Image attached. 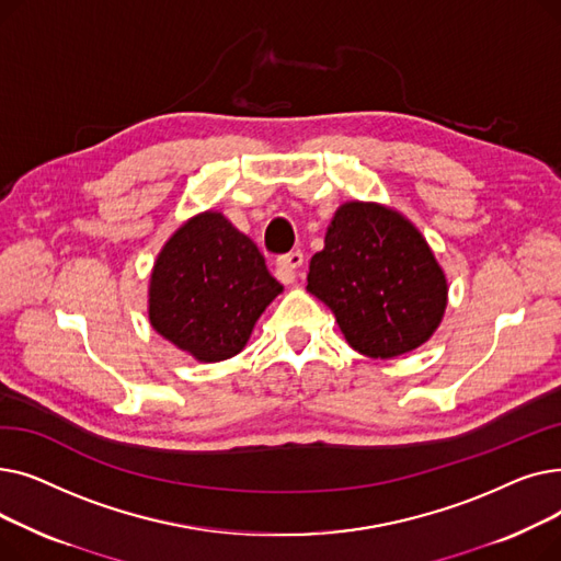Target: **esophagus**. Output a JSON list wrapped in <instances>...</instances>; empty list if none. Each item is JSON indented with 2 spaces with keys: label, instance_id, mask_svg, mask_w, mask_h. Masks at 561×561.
<instances>
[{
  "label": "esophagus",
  "instance_id": "34e87169",
  "mask_svg": "<svg viewBox=\"0 0 561 561\" xmlns=\"http://www.w3.org/2000/svg\"><path fill=\"white\" fill-rule=\"evenodd\" d=\"M302 261H305V256H302L300 250H293V252L277 259V271L282 273L284 282H296V277H298L296 271L300 268Z\"/></svg>",
  "mask_w": 561,
  "mask_h": 561
}]
</instances>
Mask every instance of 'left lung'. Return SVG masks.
<instances>
[{"mask_svg": "<svg viewBox=\"0 0 561 561\" xmlns=\"http://www.w3.org/2000/svg\"><path fill=\"white\" fill-rule=\"evenodd\" d=\"M307 290L332 309L347 345L370 359L427 343L448 307V279L425 236L379 202L339 206L325 248L311 256Z\"/></svg>", "mask_w": 561, "mask_h": 561, "instance_id": "obj_1", "label": "left lung"}]
</instances>
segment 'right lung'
Instances as JSON below:
<instances>
[{"mask_svg":"<svg viewBox=\"0 0 561 561\" xmlns=\"http://www.w3.org/2000/svg\"><path fill=\"white\" fill-rule=\"evenodd\" d=\"M282 290L254 241L209 209L176 227L157 254L147 316L176 350L218 364L248 345L256 320Z\"/></svg>","mask_w":561,"mask_h":561,"instance_id":"add662e5","label":"right lung"}]
</instances>
